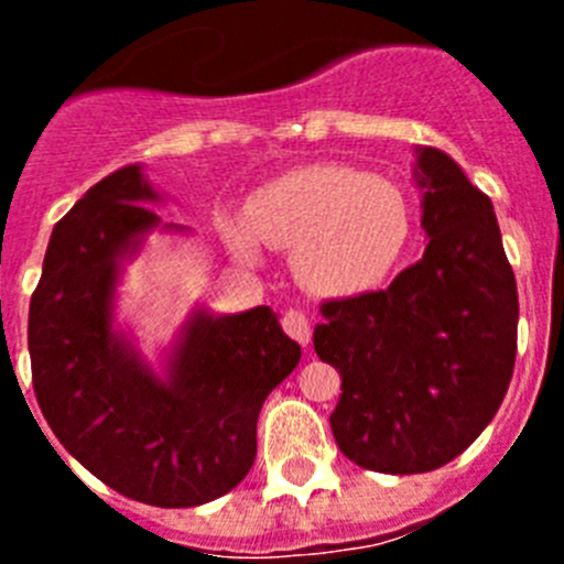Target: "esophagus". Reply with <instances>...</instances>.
Here are the masks:
<instances>
[{"mask_svg":"<svg viewBox=\"0 0 564 564\" xmlns=\"http://www.w3.org/2000/svg\"><path fill=\"white\" fill-rule=\"evenodd\" d=\"M282 330H285L293 341L302 344V347H307V341H311V325H307V316L302 311H296V307L285 311V316H282Z\"/></svg>","mask_w":564,"mask_h":564,"instance_id":"34e87169","label":"esophagus"}]
</instances>
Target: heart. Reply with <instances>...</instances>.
I'll list each match as a JSON object with an SVG mask.
<instances>
[{
	"mask_svg": "<svg viewBox=\"0 0 564 564\" xmlns=\"http://www.w3.org/2000/svg\"><path fill=\"white\" fill-rule=\"evenodd\" d=\"M228 223L234 253L257 259V242L293 248L296 279L318 296L372 291L412 239V206L398 183L344 163H311L259 186Z\"/></svg>",
	"mask_w": 564,
	"mask_h": 564,
	"instance_id": "obj_1",
	"label": "heart"
}]
</instances>
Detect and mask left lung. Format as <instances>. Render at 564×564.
Masks as SVG:
<instances>
[{"label": "left lung", "instance_id": "obj_1", "mask_svg": "<svg viewBox=\"0 0 564 564\" xmlns=\"http://www.w3.org/2000/svg\"><path fill=\"white\" fill-rule=\"evenodd\" d=\"M417 186L423 257L383 291L322 302L313 333L341 376L338 449L383 475L463 455L500 410L517 358V279L491 200L432 147L417 152Z\"/></svg>", "mask_w": 564, "mask_h": 564}]
</instances>
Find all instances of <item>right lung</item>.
<instances>
[{
  "label": "right lung",
  "instance_id": "right-lung-1",
  "mask_svg": "<svg viewBox=\"0 0 564 564\" xmlns=\"http://www.w3.org/2000/svg\"><path fill=\"white\" fill-rule=\"evenodd\" d=\"M141 166L89 188L53 228L30 296L33 392L64 449L129 500L192 508L257 457V417L302 358L271 307L194 313L166 381L112 333L118 257L158 226Z\"/></svg>",
  "mask_w": 564,
  "mask_h": 564
}]
</instances>
